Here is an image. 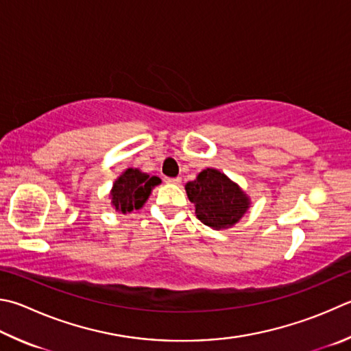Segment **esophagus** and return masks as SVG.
I'll return each instance as SVG.
<instances>
[{"instance_id":"esophagus-1","label":"esophagus","mask_w":351,"mask_h":351,"mask_svg":"<svg viewBox=\"0 0 351 351\" xmlns=\"http://www.w3.org/2000/svg\"><path fill=\"white\" fill-rule=\"evenodd\" d=\"M165 182H169V184H181V178L180 176H176V178H165Z\"/></svg>"}]
</instances>
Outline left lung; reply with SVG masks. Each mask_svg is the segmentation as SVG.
I'll list each match as a JSON object with an SVG mask.
<instances>
[{
  "instance_id": "1",
  "label": "left lung",
  "mask_w": 351,
  "mask_h": 351,
  "mask_svg": "<svg viewBox=\"0 0 351 351\" xmlns=\"http://www.w3.org/2000/svg\"><path fill=\"white\" fill-rule=\"evenodd\" d=\"M186 192L197 219L216 230L237 224L248 208L244 192L215 169L202 170L195 181L187 182Z\"/></svg>"
}]
</instances>
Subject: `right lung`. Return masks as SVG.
<instances>
[{"mask_svg":"<svg viewBox=\"0 0 351 351\" xmlns=\"http://www.w3.org/2000/svg\"><path fill=\"white\" fill-rule=\"evenodd\" d=\"M161 182L158 176L143 173L138 169H127L113 184L112 204L118 212H132L138 210L147 201L152 189Z\"/></svg>","mask_w":351,"mask_h":351,"instance_id":"right-lung-1","label":"right lung"}]
</instances>
